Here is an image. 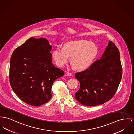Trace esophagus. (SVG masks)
I'll return each mask as SVG.
<instances>
[{
    "label": "esophagus",
    "mask_w": 134,
    "mask_h": 134,
    "mask_svg": "<svg viewBox=\"0 0 134 134\" xmlns=\"http://www.w3.org/2000/svg\"><path fill=\"white\" fill-rule=\"evenodd\" d=\"M72 75V73L70 72H66L65 74V76H71Z\"/></svg>",
    "instance_id": "obj_1"
}]
</instances>
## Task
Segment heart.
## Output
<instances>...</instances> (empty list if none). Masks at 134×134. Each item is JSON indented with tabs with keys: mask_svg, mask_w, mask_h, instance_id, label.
I'll list each match as a JSON object with an SVG mask.
<instances>
[{
	"mask_svg": "<svg viewBox=\"0 0 134 134\" xmlns=\"http://www.w3.org/2000/svg\"><path fill=\"white\" fill-rule=\"evenodd\" d=\"M98 53L96 45L87 40H80L70 41L63 46V49L56 48L52 52V58L58 66H63L70 57L74 69L83 71L92 64Z\"/></svg>",
	"mask_w": 134,
	"mask_h": 134,
	"instance_id": "1",
	"label": "heart"
}]
</instances>
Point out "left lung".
<instances>
[{"instance_id": "1", "label": "left lung", "mask_w": 134, "mask_h": 134, "mask_svg": "<svg viewBox=\"0 0 134 134\" xmlns=\"http://www.w3.org/2000/svg\"><path fill=\"white\" fill-rule=\"evenodd\" d=\"M122 73L119 51L114 43L109 41L100 59L86 70L75 74L80 87L75 98L84 106L103 104L114 97Z\"/></svg>"}]
</instances>
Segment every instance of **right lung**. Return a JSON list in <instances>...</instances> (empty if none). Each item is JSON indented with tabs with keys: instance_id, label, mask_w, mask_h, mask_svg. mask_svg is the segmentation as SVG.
<instances>
[{
	"instance_id": "add662e5",
	"label": "right lung",
	"mask_w": 134,
	"mask_h": 134,
	"mask_svg": "<svg viewBox=\"0 0 134 134\" xmlns=\"http://www.w3.org/2000/svg\"><path fill=\"white\" fill-rule=\"evenodd\" d=\"M52 46L45 38L30 37L12 55L9 82L14 92L28 105L40 106L52 97L54 81L64 71L55 67Z\"/></svg>"
}]
</instances>
